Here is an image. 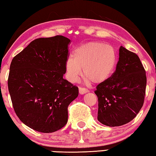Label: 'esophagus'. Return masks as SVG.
Masks as SVG:
<instances>
[{
  "instance_id": "esophagus-1",
  "label": "esophagus",
  "mask_w": 156,
  "mask_h": 156,
  "mask_svg": "<svg viewBox=\"0 0 156 156\" xmlns=\"http://www.w3.org/2000/svg\"><path fill=\"white\" fill-rule=\"evenodd\" d=\"M79 92H80V94H84L87 92H89V91L85 88H82V87H80L79 88Z\"/></svg>"
}]
</instances>
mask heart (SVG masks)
Listing matches in <instances>:
<instances>
[{"label": "heart", "mask_w": 156, "mask_h": 156, "mask_svg": "<svg viewBox=\"0 0 156 156\" xmlns=\"http://www.w3.org/2000/svg\"><path fill=\"white\" fill-rule=\"evenodd\" d=\"M116 64L117 54L112 46L102 42H89L75 49L73 58L66 60V76L70 82H76L82 75V68L86 83H101L112 75Z\"/></svg>", "instance_id": "1"}]
</instances>
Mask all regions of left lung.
<instances>
[{
    "instance_id": "obj_1",
    "label": "left lung",
    "mask_w": 156,
    "mask_h": 156,
    "mask_svg": "<svg viewBox=\"0 0 156 156\" xmlns=\"http://www.w3.org/2000/svg\"><path fill=\"white\" fill-rule=\"evenodd\" d=\"M146 87V71L138 55L120 46L115 72L95 91L98 120L109 127L129 122L143 106Z\"/></svg>"
}]
</instances>
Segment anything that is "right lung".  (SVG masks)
Returning <instances> with one entry per match:
<instances>
[{
  "instance_id": "1",
  "label": "right lung",
  "mask_w": 156,
  "mask_h": 156,
  "mask_svg": "<svg viewBox=\"0 0 156 156\" xmlns=\"http://www.w3.org/2000/svg\"><path fill=\"white\" fill-rule=\"evenodd\" d=\"M70 40L63 36L39 38L13 58L8 90L19 119L32 129L51 133L67 122V107L78 87L65 79Z\"/></svg>"
}]
</instances>
